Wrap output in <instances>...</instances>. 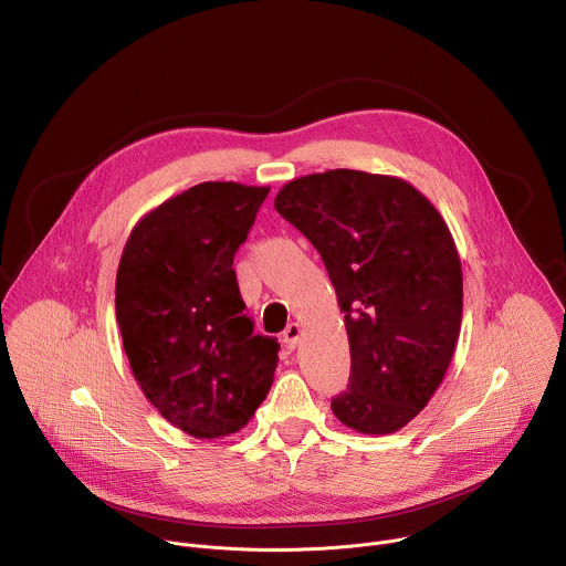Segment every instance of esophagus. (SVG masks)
Here are the masks:
<instances>
[{"instance_id":"1","label":"esophagus","mask_w":566,"mask_h":566,"mask_svg":"<svg viewBox=\"0 0 566 566\" xmlns=\"http://www.w3.org/2000/svg\"><path fill=\"white\" fill-rule=\"evenodd\" d=\"M300 338H302V327L297 325V322H291V325L284 329V343L289 349H295L300 345Z\"/></svg>"}]
</instances>
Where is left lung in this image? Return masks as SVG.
Instances as JSON below:
<instances>
[{
    "instance_id": "8db88e82",
    "label": "left lung",
    "mask_w": 566,
    "mask_h": 566,
    "mask_svg": "<svg viewBox=\"0 0 566 566\" xmlns=\"http://www.w3.org/2000/svg\"><path fill=\"white\" fill-rule=\"evenodd\" d=\"M275 210L319 253L345 313L352 374L334 415L363 434L406 428L439 389L461 329L448 223L408 181L358 170L293 179Z\"/></svg>"
}]
</instances>
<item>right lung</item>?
Returning a JSON list of instances; mask_svg holds the SVG:
<instances>
[{"instance_id":"1","label":"right lung","mask_w":566,"mask_h":566,"mask_svg":"<svg viewBox=\"0 0 566 566\" xmlns=\"http://www.w3.org/2000/svg\"><path fill=\"white\" fill-rule=\"evenodd\" d=\"M271 188L206 181L149 210L116 273V319L145 398L195 439L239 432L277 367L255 336L232 260Z\"/></svg>"}]
</instances>
